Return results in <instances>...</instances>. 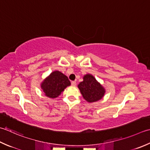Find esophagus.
<instances>
[{
	"label": "esophagus",
	"mask_w": 150,
	"mask_h": 150,
	"mask_svg": "<svg viewBox=\"0 0 150 150\" xmlns=\"http://www.w3.org/2000/svg\"><path fill=\"white\" fill-rule=\"evenodd\" d=\"M76 84H77V83H76L75 81H72V82H71V85H72L73 86H76Z\"/></svg>",
	"instance_id": "34e87169"
}]
</instances>
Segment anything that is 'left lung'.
Returning <instances> with one entry per match:
<instances>
[{"instance_id": "obj_1", "label": "left lung", "mask_w": 150, "mask_h": 150, "mask_svg": "<svg viewBox=\"0 0 150 150\" xmlns=\"http://www.w3.org/2000/svg\"><path fill=\"white\" fill-rule=\"evenodd\" d=\"M78 88L83 98L90 103L100 100L106 92L103 85L90 73L84 75L83 81L79 84Z\"/></svg>"}]
</instances>
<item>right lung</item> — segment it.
Instances as JSON below:
<instances>
[{
	"mask_svg": "<svg viewBox=\"0 0 150 150\" xmlns=\"http://www.w3.org/2000/svg\"><path fill=\"white\" fill-rule=\"evenodd\" d=\"M70 85L71 83L66 75L59 71H54L42 82L40 86L45 96L54 99Z\"/></svg>",
	"mask_w": 150,
	"mask_h": 150,
	"instance_id": "right-lung-1",
	"label": "right lung"
}]
</instances>
